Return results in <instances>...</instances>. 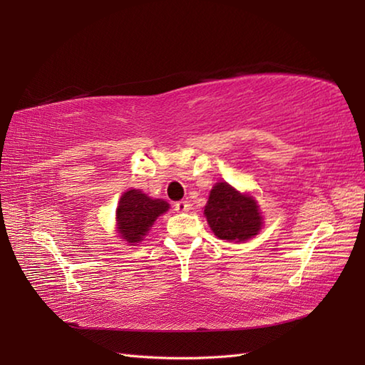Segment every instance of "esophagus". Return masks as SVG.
<instances>
[{
    "instance_id": "esophagus-1",
    "label": "esophagus",
    "mask_w": 365,
    "mask_h": 365,
    "mask_svg": "<svg viewBox=\"0 0 365 365\" xmlns=\"http://www.w3.org/2000/svg\"><path fill=\"white\" fill-rule=\"evenodd\" d=\"M174 208L177 212H180V213H183V212H188L190 208H191V204L188 202V200H178V202H175L174 204Z\"/></svg>"
}]
</instances>
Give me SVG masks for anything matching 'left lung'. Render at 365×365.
<instances>
[{
  "instance_id": "obj_1",
  "label": "left lung",
  "mask_w": 365,
  "mask_h": 365,
  "mask_svg": "<svg viewBox=\"0 0 365 365\" xmlns=\"http://www.w3.org/2000/svg\"><path fill=\"white\" fill-rule=\"evenodd\" d=\"M204 215L213 234L227 242H246L257 235L262 227V216L255 200L240 195L226 182L215 185Z\"/></svg>"
}]
</instances>
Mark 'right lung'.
Instances as JSON below:
<instances>
[{"label": "right lung", "instance_id": "obj_1", "mask_svg": "<svg viewBox=\"0 0 365 365\" xmlns=\"http://www.w3.org/2000/svg\"><path fill=\"white\" fill-rule=\"evenodd\" d=\"M168 208L169 204L165 200L147 197L139 190L123 192L118 212H115L120 237L128 243H139L149 232L155 220L168 212Z\"/></svg>", "mask_w": 365, "mask_h": 365}]
</instances>
